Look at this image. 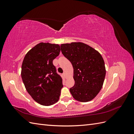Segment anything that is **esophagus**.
Returning <instances> with one entry per match:
<instances>
[{
	"label": "esophagus",
	"mask_w": 134,
	"mask_h": 134,
	"mask_svg": "<svg viewBox=\"0 0 134 134\" xmlns=\"http://www.w3.org/2000/svg\"><path fill=\"white\" fill-rule=\"evenodd\" d=\"M63 75L64 77H65V78H66V74H65V72H64V73L63 74Z\"/></svg>",
	"instance_id": "esophagus-1"
}]
</instances>
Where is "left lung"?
Wrapping results in <instances>:
<instances>
[{
    "mask_svg": "<svg viewBox=\"0 0 134 134\" xmlns=\"http://www.w3.org/2000/svg\"><path fill=\"white\" fill-rule=\"evenodd\" d=\"M64 56L74 69V86L70 88L73 98L79 102H89L98 94L102 88L106 68L102 56L88 44L71 42L61 44Z\"/></svg>",
    "mask_w": 134,
    "mask_h": 134,
    "instance_id": "obj_1",
    "label": "left lung"
}]
</instances>
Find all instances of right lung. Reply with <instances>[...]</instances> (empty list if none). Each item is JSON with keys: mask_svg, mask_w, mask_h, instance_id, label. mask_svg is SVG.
Listing matches in <instances>:
<instances>
[{"mask_svg": "<svg viewBox=\"0 0 134 134\" xmlns=\"http://www.w3.org/2000/svg\"><path fill=\"white\" fill-rule=\"evenodd\" d=\"M60 52L59 44L41 42L27 52L23 61L24 85L32 98L43 106H51L59 99L63 80L52 62Z\"/></svg>", "mask_w": 134, "mask_h": 134, "instance_id": "obj_1", "label": "right lung"}]
</instances>
